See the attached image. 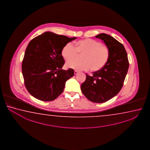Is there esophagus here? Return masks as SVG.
<instances>
[{
    "label": "esophagus",
    "mask_w": 150,
    "mask_h": 150,
    "mask_svg": "<svg viewBox=\"0 0 150 150\" xmlns=\"http://www.w3.org/2000/svg\"><path fill=\"white\" fill-rule=\"evenodd\" d=\"M74 74H75V75H76L77 74L79 73V72L77 71H74Z\"/></svg>",
    "instance_id": "1"
}]
</instances>
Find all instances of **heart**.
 <instances>
[{
    "mask_svg": "<svg viewBox=\"0 0 150 150\" xmlns=\"http://www.w3.org/2000/svg\"><path fill=\"white\" fill-rule=\"evenodd\" d=\"M83 54L82 60L68 61L66 66L79 71L88 70L91 69L98 71L103 68L110 58V50L107 46L98 41L87 38L78 41L76 48L71 42L66 43L61 50L62 57L66 61L76 58L78 54Z\"/></svg>",
    "mask_w": 150,
    "mask_h": 150,
    "instance_id": "1",
    "label": "heart"
}]
</instances>
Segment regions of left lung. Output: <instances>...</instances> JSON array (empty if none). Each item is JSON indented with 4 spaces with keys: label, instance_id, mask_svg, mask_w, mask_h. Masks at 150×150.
Here are the masks:
<instances>
[{
    "label": "left lung",
    "instance_id": "8db88e82",
    "mask_svg": "<svg viewBox=\"0 0 150 150\" xmlns=\"http://www.w3.org/2000/svg\"><path fill=\"white\" fill-rule=\"evenodd\" d=\"M96 37L103 41L109 48L110 58L106 65L93 72L92 76L86 74V81L82 84L81 89L90 101L101 103L112 99L121 90L129 63L127 51L122 43L105 33H100Z\"/></svg>",
    "mask_w": 150,
    "mask_h": 150
}]
</instances>
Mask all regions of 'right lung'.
I'll use <instances>...</instances> for the list:
<instances>
[{"label": "right lung", "instance_id": "add662e5", "mask_svg": "<svg viewBox=\"0 0 150 150\" xmlns=\"http://www.w3.org/2000/svg\"><path fill=\"white\" fill-rule=\"evenodd\" d=\"M76 38L47 31L30 41L23 59L22 73L25 88L31 96L50 101L63 92L66 82L74 73L72 69H62L65 62L61 50Z\"/></svg>", "mask_w": 150, "mask_h": 150}]
</instances>
